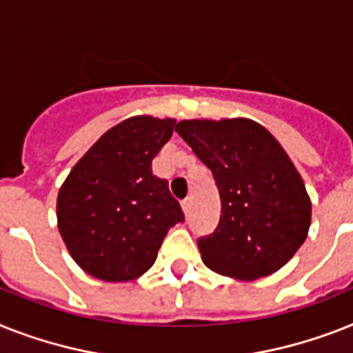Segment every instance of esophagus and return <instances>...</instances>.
<instances>
[{"label":"esophagus","mask_w":353,"mask_h":353,"mask_svg":"<svg viewBox=\"0 0 353 353\" xmlns=\"http://www.w3.org/2000/svg\"><path fill=\"white\" fill-rule=\"evenodd\" d=\"M181 208H183V212H185V216H190V212H192V199H185V201L181 203Z\"/></svg>","instance_id":"1"}]
</instances>
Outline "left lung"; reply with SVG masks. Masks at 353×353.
<instances>
[{
    "label": "left lung",
    "instance_id": "1",
    "mask_svg": "<svg viewBox=\"0 0 353 353\" xmlns=\"http://www.w3.org/2000/svg\"><path fill=\"white\" fill-rule=\"evenodd\" d=\"M176 132L210 168L221 197L216 232L197 241L203 263L239 281L283 268L312 221L310 196L285 148L246 117L183 119Z\"/></svg>",
    "mask_w": 353,
    "mask_h": 353
}]
</instances>
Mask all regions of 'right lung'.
<instances>
[{
	"label": "right lung",
	"instance_id": "1",
	"mask_svg": "<svg viewBox=\"0 0 353 353\" xmlns=\"http://www.w3.org/2000/svg\"><path fill=\"white\" fill-rule=\"evenodd\" d=\"M176 119L132 116L103 134L74 165L57 194V228L77 266L107 283L141 277L167 232L181 223L168 183L152 159Z\"/></svg>",
	"mask_w": 353,
	"mask_h": 353
}]
</instances>
